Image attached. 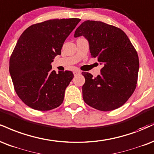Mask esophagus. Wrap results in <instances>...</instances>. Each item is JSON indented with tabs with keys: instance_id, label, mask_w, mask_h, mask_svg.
Instances as JSON below:
<instances>
[{
	"instance_id": "34e87169",
	"label": "esophagus",
	"mask_w": 154,
	"mask_h": 154,
	"mask_svg": "<svg viewBox=\"0 0 154 154\" xmlns=\"http://www.w3.org/2000/svg\"><path fill=\"white\" fill-rule=\"evenodd\" d=\"M74 75H79V74L81 73V72L79 71V70H75V71H74Z\"/></svg>"
}]
</instances>
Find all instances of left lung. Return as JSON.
I'll list each match as a JSON object with an SVG mask.
<instances>
[{
  "mask_svg": "<svg viewBox=\"0 0 154 154\" xmlns=\"http://www.w3.org/2000/svg\"><path fill=\"white\" fill-rule=\"evenodd\" d=\"M88 39L92 57L103 64L100 75L93 77L82 72L85 82L82 97L90 107L113 110L126 103L136 88L139 60L123 31L101 21H85L76 29L75 37Z\"/></svg>",
  "mask_w": 154,
  "mask_h": 154,
  "instance_id": "1",
  "label": "left lung"
}]
</instances>
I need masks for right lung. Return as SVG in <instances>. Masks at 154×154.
<instances>
[{
	"mask_svg": "<svg viewBox=\"0 0 154 154\" xmlns=\"http://www.w3.org/2000/svg\"><path fill=\"white\" fill-rule=\"evenodd\" d=\"M81 19H52L33 24L18 38L9 62V72L18 97L36 110L47 111L63 103L71 71H52L51 63Z\"/></svg>",
	"mask_w": 154,
	"mask_h": 154,
	"instance_id": "right-lung-1",
	"label": "right lung"
}]
</instances>
